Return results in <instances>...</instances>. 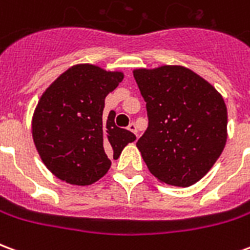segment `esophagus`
<instances>
[{
  "instance_id": "34e87169",
  "label": "esophagus",
  "mask_w": 250,
  "mask_h": 250,
  "mask_svg": "<svg viewBox=\"0 0 250 250\" xmlns=\"http://www.w3.org/2000/svg\"><path fill=\"white\" fill-rule=\"evenodd\" d=\"M127 128H128V130H130L131 132H134L135 135H138V128H136V125H135V123H130V125H128V127H127Z\"/></svg>"
}]
</instances>
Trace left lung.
<instances>
[{"instance_id": "8db88e82", "label": "left lung", "mask_w": 250, "mask_h": 250, "mask_svg": "<svg viewBox=\"0 0 250 250\" xmlns=\"http://www.w3.org/2000/svg\"><path fill=\"white\" fill-rule=\"evenodd\" d=\"M148 127L136 146L161 182L188 188L204 177L226 143L228 111L215 88L185 66L135 69Z\"/></svg>"}]
</instances>
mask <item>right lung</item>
I'll list each match as a JSON object with an SVG mask.
<instances>
[{
    "instance_id": "1",
    "label": "right lung",
    "mask_w": 250,
    "mask_h": 250,
    "mask_svg": "<svg viewBox=\"0 0 250 250\" xmlns=\"http://www.w3.org/2000/svg\"><path fill=\"white\" fill-rule=\"evenodd\" d=\"M123 80L122 72L77 64L42 93L32 120L36 148L46 167L66 184L87 186L111 167L136 136L103 116L104 99Z\"/></svg>"
}]
</instances>
